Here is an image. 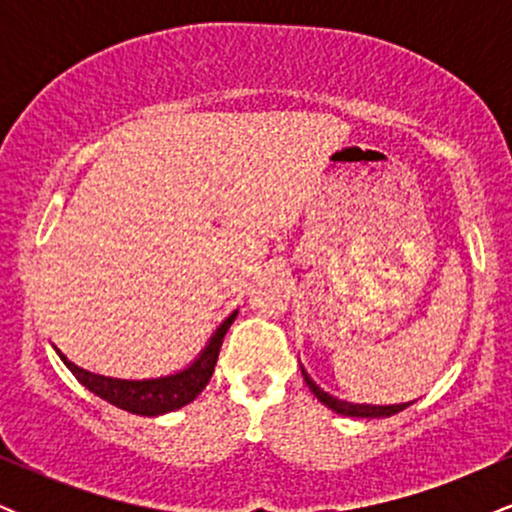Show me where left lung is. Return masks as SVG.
Instances as JSON below:
<instances>
[{
    "mask_svg": "<svg viewBox=\"0 0 512 512\" xmlns=\"http://www.w3.org/2000/svg\"><path fill=\"white\" fill-rule=\"evenodd\" d=\"M301 373H303L305 383H308V387H310V392H313V395L320 399L327 409L337 411V414H342V416H356V419H383V416L399 414V411H404L414 404V402H404V404H385V407L383 404H351V402H344V399L332 397L330 392L320 390V387L310 380V375L305 373L303 366H301Z\"/></svg>",
    "mask_w": 512,
    "mask_h": 512,
    "instance_id": "8db88e82",
    "label": "left lung"
}]
</instances>
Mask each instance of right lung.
Masks as SVG:
<instances>
[{
  "instance_id": "add662e5",
  "label": "right lung",
  "mask_w": 512,
  "mask_h": 512,
  "mask_svg": "<svg viewBox=\"0 0 512 512\" xmlns=\"http://www.w3.org/2000/svg\"><path fill=\"white\" fill-rule=\"evenodd\" d=\"M238 313H231L226 320L221 322L219 330L211 334L209 344L204 346V351L192 366L175 375H166V378H149V380H120V378H108V375H96L91 370L79 368L76 363L69 361L62 351H57L64 361V366L74 373V378L79 380L86 390H91L93 395H98L105 402L115 404L117 409H125L129 414L139 416H158L175 411L185 404H190L199 392L204 390L209 383L211 373H214L216 358H219L223 337H226L228 327L233 325Z\"/></svg>"
}]
</instances>
